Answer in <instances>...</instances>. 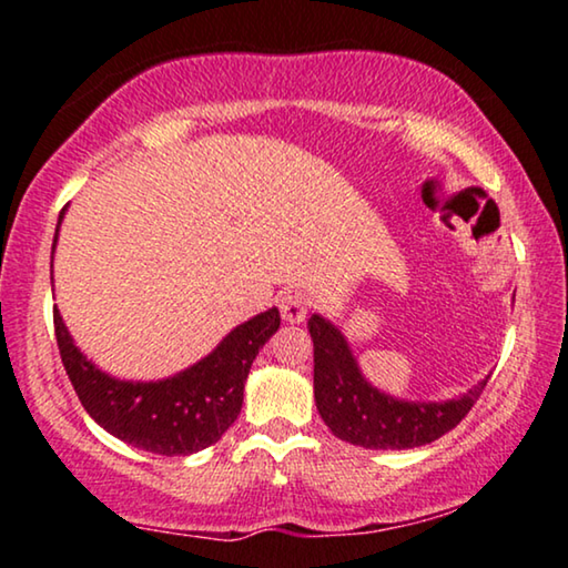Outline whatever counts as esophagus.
Here are the masks:
<instances>
[{
  "label": "esophagus",
  "instance_id": "obj_1",
  "mask_svg": "<svg viewBox=\"0 0 568 568\" xmlns=\"http://www.w3.org/2000/svg\"><path fill=\"white\" fill-rule=\"evenodd\" d=\"M278 310H282V317L286 323H302L307 317V302L300 292H282Z\"/></svg>",
  "mask_w": 568,
  "mask_h": 568
}]
</instances>
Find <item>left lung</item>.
<instances>
[{
  "instance_id": "obj_1",
  "label": "left lung",
  "mask_w": 568,
  "mask_h": 568,
  "mask_svg": "<svg viewBox=\"0 0 568 568\" xmlns=\"http://www.w3.org/2000/svg\"><path fill=\"white\" fill-rule=\"evenodd\" d=\"M315 346V403L338 439L367 449H410L429 445L468 416L488 383L480 379L460 398L424 403L398 400L364 379L348 341L323 315L307 321Z\"/></svg>"
}]
</instances>
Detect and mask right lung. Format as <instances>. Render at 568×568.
Segmentation results:
<instances>
[{"mask_svg":"<svg viewBox=\"0 0 568 568\" xmlns=\"http://www.w3.org/2000/svg\"><path fill=\"white\" fill-rule=\"evenodd\" d=\"M67 209H61L59 224ZM53 235V247L59 240ZM278 310L251 317L232 328L220 346L193 367L158 383L115 379L98 369L69 336L59 310L53 307V328L61 362L72 379L77 398L108 434L131 447L154 455H193L235 424L243 408V390L255 354L278 331Z\"/></svg>","mask_w":568,"mask_h":568,"instance_id":"obj_1","label":"right lung"}]
</instances>
